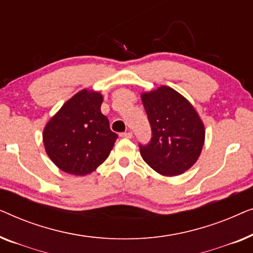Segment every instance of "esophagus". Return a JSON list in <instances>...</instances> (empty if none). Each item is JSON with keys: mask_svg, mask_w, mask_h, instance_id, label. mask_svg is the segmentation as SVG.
<instances>
[{"mask_svg": "<svg viewBox=\"0 0 253 253\" xmlns=\"http://www.w3.org/2000/svg\"><path fill=\"white\" fill-rule=\"evenodd\" d=\"M120 136L122 138H132V132H121Z\"/></svg>", "mask_w": 253, "mask_h": 253, "instance_id": "esophagus-1", "label": "esophagus"}]
</instances>
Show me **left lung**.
<instances>
[{
	"label": "left lung",
	"mask_w": 253,
	"mask_h": 253,
	"mask_svg": "<svg viewBox=\"0 0 253 253\" xmlns=\"http://www.w3.org/2000/svg\"><path fill=\"white\" fill-rule=\"evenodd\" d=\"M151 124L152 138L139 145L144 161L164 176H177L198 160L205 141V127L184 96L169 86L141 94Z\"/></svg>",
	"instance_id": "8db88e82"
}]
</instances>
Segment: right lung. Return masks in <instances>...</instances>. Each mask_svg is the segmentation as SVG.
Listing matches in <instances>:
<instances>
[{
    "instance_id": "right-lung-1",
    "label": "right lung",
    "mask_w": 253,
    "mask_h": 253,
    "mask_svg": "<svg viewBox=\"0 0 253 253\" xmlns=\"http://www.w3.org/2000/svg\"><path fill=\"white\" fill-rule=\"evenodd\" d=\"M102 101L99 92L82 89L44 126V150L64 172L87 175L108 158L119 136L101 113Z\"/></svg>"
}]
</instances>
